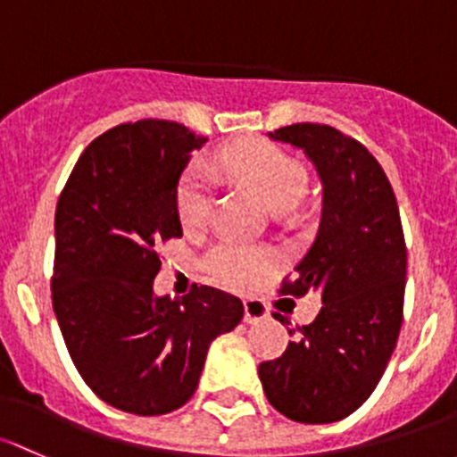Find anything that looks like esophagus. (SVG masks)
Returning a JSON list of instances; mask_svg holds the SVG:
<instances>
[{
	"label": "esophagus",
	"mask_w": 457,
	"mask_h": 457,
	"mask_svg": "<svg viewBox=\"0 0 457 457\" xmlns=\"http://www.w3.org/2000/svg\"><path fill=\"white\" fill-rule=\"evenodd\" d=\"M267 309L262 302L258 300H245V324H258V321L267 320Z\"/></svg>",
	"instance_id": "esophagus-1"
}]
</instances>
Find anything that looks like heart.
I'll use <instances>...</instances> for the list:
<instances>
[{
    "instance_id": "b5f03b06",
    "label": "heart",
    "mask_w": 457,
    "mask_h": 457,
    "mask_svg": "<svg viewBox=\"0 0 457 457\" xmlns=\"http://www.w3.org/2000/svg\"><path fill=\"white\" fill-rule=\"evenodd\" d=\"M220 166L232 179L256 192L258 199L273 212L289 210L304 196L309 175L302 162L276 144L247 140L223 153ZM212 205V188L201 170L186 172L177 190V212L186 229L204 228ZM273 267V256L265 249L220 243L205 258L210 276L229 289H249Z\"/></svg>"
}]
</instances>
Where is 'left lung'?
<instances>
[{
	"instance_id": "left-lung-1",
	"label": "left lung",
	"mask_w": 457,
	"mask_h": 457,
	"mask_svg": "<svg viewBox=\"0 0 457 457\" xmlns=\"http://www.w3.org/2000/svg\"><path fill=\"white\" fill-rule=\"evenodd\" d=\"M267 137L304 153L320 177L315 241L280 293H320L321 309L280 359L261 363L258 377L280 414L324 425L359 410L386 372L403 321L405 238L390 181L361 144L311 122Z\"/></svg>"
}]
</instances>
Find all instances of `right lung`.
Returning <instances> with one entry per match:
<instances>
[{"label":"right lung","mask_w":457,"mask_h":457,"mask_svg":"<svg viewBox=\"0 0 457 457\" xmlns=\"http://www.w3.org/2000/svg\"><path fill=\"white\" fill-rule=\"evenodd\" d=\"M208 137L184 124H120L85 148L54 216L52 306L76 370L115 410L160 416L199 386L210 344L243 302L212 287L155 295L157 245L179 238L177 186Z\"/></svg>","instance_id":"obj_1"}]
</instances>
